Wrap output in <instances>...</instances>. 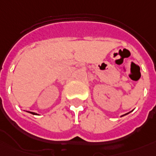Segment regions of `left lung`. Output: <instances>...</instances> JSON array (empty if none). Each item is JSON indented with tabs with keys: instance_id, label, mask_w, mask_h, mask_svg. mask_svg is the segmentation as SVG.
<instances>
[{
	"instance_id": "8db88e82",
	"label": "left lung",
	"mask_w": 156,
	"mask_h": 156,
	"mask_svg": "<svg viewBox=\"0 0 156 156\" xmlns=\"http://www.w3.org/2000/svg\"><path fill=\"white\" fill-rule=\"evenodd\" d=\"M127 115V114H125V115ZM122 116H123V115H122Z\"/></svg>"
}]
</instances>
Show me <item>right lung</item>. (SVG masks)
Wrapping results in <instances>:
<instances>
[{"label":"right lung","mask_w":156,"mask_h":156,"mask_svg":"<svg viewBox=\"0 0 156 156\" xmlns=\"http://www.w3.org/2000/svg\"><path fill=\"white\" fill-rule=\"evenodd\" d=\"M29 113H30V114H32V115H37L36 113H34V112H29Z\"/></svg>","instance_id":"1"}]
</instances>
